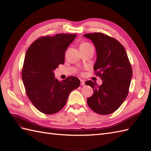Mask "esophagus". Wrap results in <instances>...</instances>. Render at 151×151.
Here are the masks:
<instances>
[{
    "label": "esophagus",
    "instance_id": "obj_1",
    "mask_svg": "<svg viewBox=\"0 0 151 151\" xmlns=\"http://www.w3.org/2000/svg\"><path fill=\"white\" fill-rule=\"evenodd\" d=\"M81 85L82 86L85 85V81L84 80H81Z\"/></svg>",
    "mask_w": 151,
    "mask_h": 151
}]
</instances>
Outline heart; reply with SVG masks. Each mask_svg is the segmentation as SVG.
<instances>
[{"label": "heart", "mask_w": 151, "mask_h": 151, "mask_svg": "<svg viewBox=\"0 0 151 151\" xmlns=\"http://www.w3.org/2000/svg\"><path fill=\"white\" fill-rule=\"evenodd\" d=\"M92 47V46H91V45L89 43H86V42L81 43L80 44V46H79L80 49H81V48H88V47Z\"/></svg>", "instance_id": "obj_1"}]
</instances>
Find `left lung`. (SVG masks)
I'll return each mask as SVG.
<instances>
[{
  "label": "left lung",
  "mask_w": 151,
  "mask_h": 151,
  "mask_svg": "<svg viewBox=\"0 0 151 151\" xmlns=\"http://www.w3.org/2000/svg\"><path fill=\"white\" fill-rule=\"evenodd\" d=\"M83 36L94 45L97 57L94 70L103 81L100 86L92 81L86 82L94 90L87 103L94 112L109 115L121 106L129 93L132 77L130 63L125 49L116 39L101 33Z\"/></svg>",
  "instance_id": "8db88e82"
}]
</instances>
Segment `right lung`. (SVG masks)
<instances>
[{
	"instance_id": "right-lung-1",
	"label": "right lung",
	"mask_w": 151,
	"mask_h": 151,
	"mask_svg": "<svg viewBox=\"0 0 151 151\" xmlns=\"http://www.w3.org/2000/svg\"><path fill=\"white\" fill-rule=\"evenodd\" d=\"M76 34H57L36 40L27 50L22 79L26 94L40 111L56 113L65 106L72 91L79 88L80 80L74 76L59 81L54 70L63 64L65 50Z\"/></svg>"
}]
</instances>
